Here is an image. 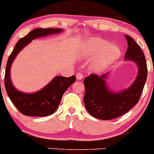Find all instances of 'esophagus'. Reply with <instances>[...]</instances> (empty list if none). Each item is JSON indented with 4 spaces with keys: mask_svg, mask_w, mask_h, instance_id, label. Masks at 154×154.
I'll use <instances>...</instances> for the list:
<instances>
[{
    "mask_svg": "<svg viewBox=\"0 0 154 154\" xmlns=\"http://www.w3.org/2000/svg\"><path fill=\"white\" fill-rule=\"evenodd\" d=\"M76 77H77V79H78V80H82L83 79V75L82 73H77V75H76Z\"/></svg>",
    "mask_w": 154,
    "mask_h": 154,
    "instance_id": "34e87169",
    "label": "esophagus"
}]
</instances>
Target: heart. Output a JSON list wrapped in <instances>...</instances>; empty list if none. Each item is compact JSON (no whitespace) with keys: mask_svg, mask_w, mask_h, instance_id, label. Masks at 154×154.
I'll return each mask as SVG.
<instances>
[{"mask_svg":"<svg viewBox=\"0 0 154 154\" xmlns=\"http://www.w3.org/2000/svg\"><path fill=\"white\" fill-rule=\"evenodd\" d=\"M82 56L88 59H95L91 65V69L100 72L106 69L121 57L122 51L115 43L109 44L108 41L98 38H88L82 45Z\"/></svg>","mask_w":154,"mask_h":154,"instance_id":"heart-1","label":"heart"}]
</instances>
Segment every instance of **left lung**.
<instances>
[{"label": "left lung", "mask_w": 154, "mask_h": 154, "mask_svg": "<svg viewBox=\"0 0 154 154\" xmlns=\"http://www.w3.org/2000/svg\"><path fill=\"white\" fill-rule=\"evenodd\" d=\"M125 36L128 44L125 61L135 63L137 77L130 86L119 91H113L108 85L110 72L100 77L91 75L85 79V106L97 119L109 120L123 115L138 102L143 90L148 74L145 55L133 39L128 35Z\"/></svg>", "instance_id": "left-lung-1"}]
</instances>
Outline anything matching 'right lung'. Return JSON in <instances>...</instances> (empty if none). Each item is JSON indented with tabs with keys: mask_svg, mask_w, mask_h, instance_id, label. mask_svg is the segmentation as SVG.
<instances>
[{
	"mask_svg": "<svg viewBox=\"0 0 154 154\" xmlns=\"http://www.w3.org/2000/svg\"><path fill=\"white\" fill-rule=\"evenodd\" d=\"M61 28H36L16 44L6 64L5 87L8 97L22 114L31 116H46L54 114L59 107L63 93L76 80L75 76L64 77L56 76L40 91L34 93H24L14 87L11 79V68L14 61L21 51L32 40L62 32Z\"/></svg>",
	"mask_w": 154,
	"mask_h": 154,
	"instance_id": "add662e5",
	"label": "right lung"
}]
</instances>
